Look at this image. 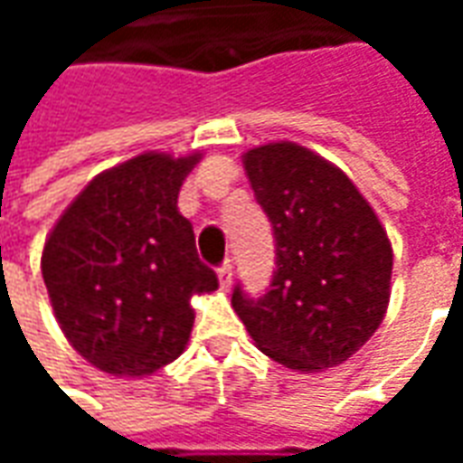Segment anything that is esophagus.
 Segmentation results:
<instances>
[{
    "label": "esophagus",
    "mask_w": 463,
    "mask_h": 463,
    "mask_svg": "<svg viewBox=\"0 0 463 463\" xmlns=\"http://www.w3.org/2000/svg\"><path fill=\"white\" fill-rule=\"evenodd\" d=\"M218 280H221L222 290H231V285H232V265L231 262H222L221 268H218Z\"/></svg>",
    "instance_id": "34e87169"
}]
</instances>
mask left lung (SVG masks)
Instances as JSON below:
<instances>
[{"instance_id": "left-lung-1", "label": "left lung", "mask_w": 463, "mask_h": 463, "mask_svg": "<svg viewBox=\"0 0 463 463\" xmlns=\"http://www.w3.org/2000/svg\"><path fill=\"white\" fill-rule=\"evenodd\" d=\"M255 198L272 222L275 272L232 310L262 354L298 372L337 367L374 335L389 305L392 242L347 175L298 143L242 156Z\"/></svg>"}]
</instances>
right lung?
<instances>
[{"label":"right lung","instance_id":"right-lung-1","mask_svg":"<svg viewBox=\"0 0 463 463\" xmlns=\"http://www.w3.org/2000/svg\"><path fill=\"white\" fill-rule=\"evenodd\" d=\"M201 153H141L99 173L46 238L42 275L71 347L114 377H146L188 345L193 295L218 288L178 193Z\"/></svg>","mask_w":463,"mask_h":463}]
</instances>
